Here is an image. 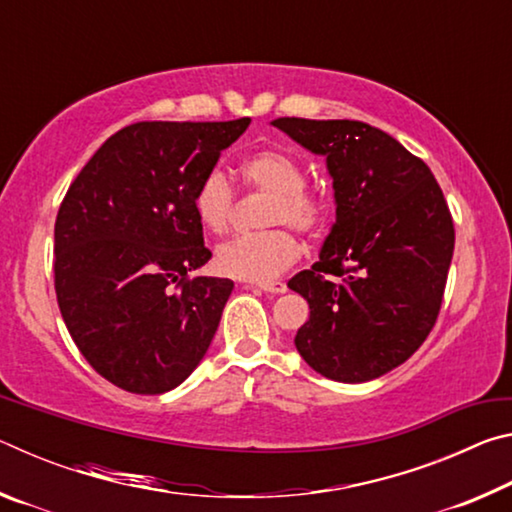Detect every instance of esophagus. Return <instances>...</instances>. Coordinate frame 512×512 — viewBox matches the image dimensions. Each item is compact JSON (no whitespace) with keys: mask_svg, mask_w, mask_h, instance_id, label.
<instances>
[{"mask_svg":"<svg viewBox=\"0 0 512 512\" xmlns=\"http://www.w3.org/2000/svg\"><path fill=\"white\" fill-rule=\"evenodd\" d=\"M257 289H262L266 293H284L287 291V284L284 282H259Z\"/></svg>","mask_w":512,"mask_h":512,"instance_id":"1","label":"esophagus"}]
</instances>
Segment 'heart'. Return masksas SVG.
I'll return each instance as SVG.
<instances>
[{
  "label": "heart",
  "mask_w": 512,
  "mask_h": 512,
  "mask_svg": "<svg viewBox=\"0 0 512 512\" xmlns=\"http://www.w3.org/2000/svg\"><path fill=\"white\" fill-rule=\"evenodd\" d=\"M239 173L255 192L271 194L264 223L280 225L253 235H239L216 250V268L237 280L266 282L296 262L300 246L289 228L318 235L329 219V201L318 187L305 183V167L296 155L280 149H259L241 160ZM237 189L219 169L207 171L194 189V212L205 230L223 235L235 214Z\"/></svg>",
  "instance_id": "obj_1"
}]
</instances>
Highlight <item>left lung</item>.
<instances>
[{"label":"left lung","instance_id":"obj_1","mask_svg":"<svg viewBox=\"0 0 512 512\" xmlns=\"http://www.w3.org/2000/svg\"><path fill=\"white\" fill-rule=\"evenodd\" d=\"M273 126L327 158L336 223L320 259L289 280L309 302L296 348L327 379L386 375L436 325L454 255V221L418 155L352 119L277 117Z\"/></svg>","mask_w":512,"mask_h":512}]
</instances>
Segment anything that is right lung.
Masks as SVG:
<instances>
[{
	"label": "right lung",
	"mask_w": 512,
	"mask_h": 512,
	"mask_svg": "<svg viewBox=\"0 0 512 512\" xmlns=\"http://www.w3.org/2000/svg\"><path fill=\"white\" fill-rule=\"evenodd\" d=\"M248 124L137 121L101 144L60 203V314L85 361L128 393L171 391L210 348L232 280L192 275L212 257L192 198Z\"/></svg>",
	"instance_id": "1"
}]
</instances>
